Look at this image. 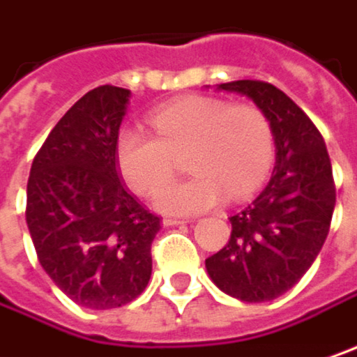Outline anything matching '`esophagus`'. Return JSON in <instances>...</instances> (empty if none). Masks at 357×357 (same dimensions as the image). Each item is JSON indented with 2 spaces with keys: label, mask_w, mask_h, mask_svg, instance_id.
I'll use <instances>...</instances> for the list:
<instances>
[{
  "label": "esophagus",
  "mask_w": 357,
  "mask_h": 357,
  "mask_svg": "<svg viewBox=\"0 0 357 357\" xmlns=\"http://www.w3.org/2000/svg\"><path fill=\"white\" fill-rule=\"evenodd\" d=\"M188 222L185 218H176V216H165L163 218V226H178V224H183Z\"/></svg>",
  "instance_id": "34e87169"
}]
</instances>
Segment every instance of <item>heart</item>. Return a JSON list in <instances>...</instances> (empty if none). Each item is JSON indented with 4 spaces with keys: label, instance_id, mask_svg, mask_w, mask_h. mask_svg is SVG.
I'll list each match as a JSON object with an SVG mask.
<instances>
[{
    "label": "heart",
    "instance_id": "heart-1",
    "mask_svg": "<svg viewBox=\"0 0 357 357\" xmlns=\"http://www.w3.org/2000/svg\"><path fill=\"white\" fill-rule=\"evenodd\" d=\"M151 131L125 127L116 137V165L137 194H151L171 177L175 155L188 149L192 176L161 186L153 206L165 214H198L261 185L275 158L268 116L257 105H228L212 96H183L149 115Z\"/></svg>",
    "mask_w": 357,
    "mask_h": 357
}]
</instances>
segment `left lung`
Listing matches in <instances>:
<instances>
[{
  "instance_id": "8db88e82",
  "label": "left lung",
  "mask_w": 357,
  "mask_h": 357,
  "mask_svg": "<svg viewBox=\"0 0 357 357\" xmlns=\"http://www.w3.org/2000/svg\"><path fill=\"white\" fill-rule=\"evenodd\" d=\"M220 91L248 96L268 116L275 169L259 198L230 216V241L206 259L214 284L246 303L273 301L317 259L335 208V183L325 141L313 121L262 80H234Z\"/></svg>"
}]
</instances>
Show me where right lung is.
<instances>
[{
  "mask_svg": "<svg viewBox=\"0 0 357 357\" xmlns=\"http://www.w3.org/2000/svg\"><path fill=\"white\" fill-rule=\"evenodd\" d=\"M129 95L105 84L78 98L36 153L28 179L26 222L38 261L86 309L121 307L145 291L161 228L116 174Z\"/></svg>",
  "mask_w": 357,
  "mask_h": 357,
  "instance_id": "obj_1",
  "label": "right lung"
}]
</instances>
